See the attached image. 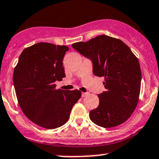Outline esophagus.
I'll return each mask as SVG.
<instances>
[{
  "label": "esophagus",
  "instance_id": "34e87169",
  "mask_svg": "<svg viewBox=\"0 0 159 159\" xmlns=\"http://www.w3.org/2000/svg\"><path fill=\"white\" fill-rule=\"evenodd\" d=\"M87 95H89L88 92H83V93H82V97H83V98L86 97Z\"/></svg>",
  "mask_w": 159,
  "mask_h": 159
}]
</instances>
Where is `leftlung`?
I'll use <instances>...</instances> for the list:
<instances>
[{
    "label": "left lung",
    "instance_id": "8db88e82",
    "mask_svg": "<svg viewBox=\"0 0 159 159\" xmlns=\"http://www.w3.org/2000/svg\"><path fill=\"white\" fill-rule=\"evenodd\" d=\"M72 47L93 62V74L104 77L106 91L98 94L99 105L91 110L94 124L113 128L128 120L137 107L141 84L138 59L119 39L99 35Z\"/></svg>",
    "mask_w": 159,
    "mask_h": 159
}]
</instances>
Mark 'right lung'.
I'll use <instances>...</instances> for the list:
<instances>
[{"label":"right lung","instance_id":"obj_1","mask_svg":"<svg viewBox=\"0 0 159 159\" xmlns=\"http://www.w3.org/2000/svg\"><path fill=\"white\" fill-rule=\"evenodd\" d=\"M69 48L49 43L27 47L13 71L18 103L25 115L40 127L54 129L70 118L81 92L56 89L55 82L65 76L63 58Z\"/></svg>","mask_w":159,"mask_h":159}]
</instances>
